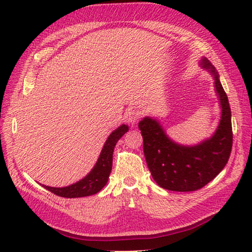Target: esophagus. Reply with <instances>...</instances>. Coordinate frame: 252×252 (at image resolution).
I'll use <instances>...</instances> for the list:
<instances>
[{
  "instance_id": "1",
  "label": "esophagus",
  "mask_w": 252,
  "mask_h": 252,
  "mask_svg": "<svg viewBox=\"0 0 252 252\" xmlns=\"http://www.w3.org/2000/svg\"><path fill=\"white\" fill-rule=\"evenodd\" d=\"M126 117L131 125H134V123L140 119V112H138L136 109H132V108L127 109L126 112Z\"/></svg>"
}]
</instances>
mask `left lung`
Listing matches in <instances>:
<instances>
[{"mask_svg": "<svg viewBox=\"0 0 252 252\" xmlns=\"http://www.w3.org/2000/svg\"><path fill=\"white\" fill-rule=\"evenodd\" d=\"M199 65L215 79L221 119L212 136L196 145H182L167 135L157 119L145 117L138 123L144 155L155 182L164 189L192 191L212 181L225 167L233 145L231 108L215 66L202 57Z\"/></svg>", "mask_w": 252, "mask_h": 252, "instance_id": "left-lung-1", "label": "left lung"}]
</instances>
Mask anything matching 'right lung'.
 <instances>
[{
	"mask_svg": "<svg viewBox=\"0 0 252 252\" xmlns=\"http://www.w3.org/2000/svg\"><path fill=\"white\" fill-rule=\"evenodd\" d=\"M127 131H129V126L126 125H121L115 131L111 132V134L104 144L94 168L82 180L65 187L42 186L47 190L52 191L53 194L65 198H79L97 194L108 182L112 168V154H114L116 144Z\"/></svg>",
	"mask_w": 252,
	"mask_h": 252,
	"instance_id": "add662e5",
	"label": "right lung"
}]
</instances>
